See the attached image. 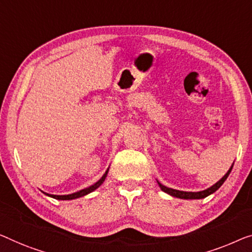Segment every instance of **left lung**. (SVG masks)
Wrapping results in <instances>:
<instances>
[{"mask_svg":"<svg viewBox=\"0 0 252 252\" xmlns=\"http://www.w3.org/2000/svg\"><path fill=\"white\" fill-rule=\"evenodd\" d=\"M233 164L231 165V167L228 168V171L226 172V174H225L223 178L220 180V181H217L215 185H213L212 187H209L208 189L202 190V191H197V192H192V191H181V190L172 189V188H168V187L163 186L162 183H159L158 181H157V183H158V186H159L160 189H162V191H164V192H166L167 194H170V196H172V197H176V198H180V199H202V198L208 197L209 194L214 193L216 190L220 189V186H222L223 183L225 182V180L227 179V176L230 175L232 168H233Z\"/></svg>","mask_w":252,"mask_h":252,"instance_id":"left-lung-1","label":"left lung"}]
</instances>
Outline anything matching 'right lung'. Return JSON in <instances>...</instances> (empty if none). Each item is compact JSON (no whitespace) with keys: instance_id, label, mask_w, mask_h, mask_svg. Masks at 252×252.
<instances>
[{"instance_id":"add662e5","label":"right lung","mask_w":252,"mask_h":252,"mask_svg":"<svg viewBox=\"0 0 252 252\" xmlns=\"http://www.w3.org/2000/svg\"><path fill=\"white\" fill-rule=\"evenodd\" d=\"M108 168H110V167H108ZM108 168L106 170V172H105V173L103 174L102 178H100L96 183H94V185H92V186L88 187V188H85V189L79 190V191H77V192H73V193H70V194H51V193L44 192V191H42V192L44 194H46V196H48V197L58 199V200H72V199H77V198L84 197V196H86V194H88L90 192H93V191H95L97 188H99L100 186L103 185V182L105 181V179H106V176H107Z\"/></svg>"}]
</instances>
